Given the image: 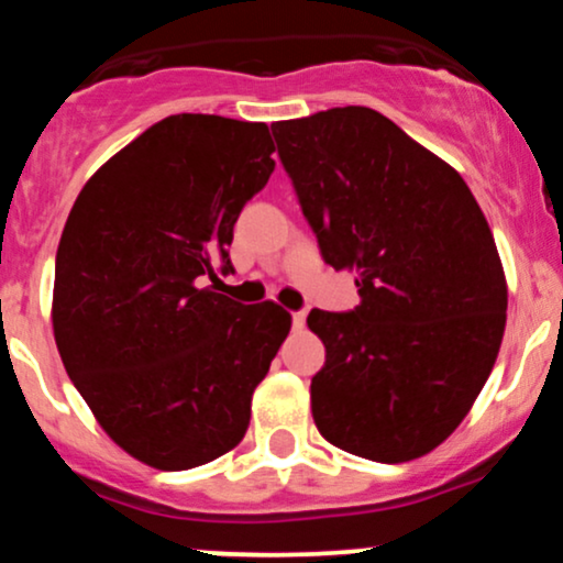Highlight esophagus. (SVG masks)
Here are the masks:
<instances>
[{
	"label": "esophagus",
	"mask_w": 563,
	"mask_h": 563,
	"mask_svg": "<svg viewBox=\"0 0 563 563\" xmlns=\"http://www.w3.org/2000/svg\"><path fill=\"white\" fill-rule=\"evenodd\" d=\"M303 322H307V312H303V309H301V312H294V328H296V331H301Z\"/></svg>",
	"instance_id": "1"
}]
</instances>
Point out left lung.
<instances>
[{
	"instance_id": "8db88e82",
	"label": "left lung",
	"mask_w": 563,
	"mask_h": 563,
	"mask_svg": "<svg viewBox=\"0 0 563 563\" xmlns=\"http://www.w3.org/2000/svg\"><path fill=\"white\" fill-rule=\"evenodd\" d=\"M273 134L322 260L357 273L352 312L307 318L325 344L314 426L367 461H416L461 426L500 352L508 286L493 230L461 174L373 108Z\"/></svg>"
}]
</instances>
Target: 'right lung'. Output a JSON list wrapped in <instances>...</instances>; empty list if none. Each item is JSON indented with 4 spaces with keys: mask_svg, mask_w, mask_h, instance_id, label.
<instances>
[{
    "mask_svg": "<svg viewBox=\"0 0 563 563\" xmlns=\"http://www.w3.org/2000/svg\"><path fill=\"white\" fill-rule=\"evenodd\" d=\"M273 151L262 121L169 115L89 177L63 228L57 352L97 423L145 466L196 468L235 448L290 331L275 301L200 286L230 269L232 228Z\"/></svg>",
    "mask_w": 563,
    "mask_h": 563,
    "instance_id": "1",
    "label": "right lung"
}]
</instances>
